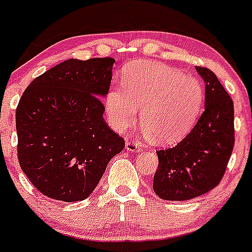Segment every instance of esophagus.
<instances>
[{
    "mask_svg": "<svg viewBox=\"0 0 252 252\" xmlns=\"http://www.w3.org/2000/svg\"><path fill=\"white\" fill-rule=\"evenodd\" d=\"M126 150L127 152H139L141 150V145H139V143H137V142H131V141H127L126 142Z\"/></svg>",
    "mask_w": 252,
    "mask_h": 252,
    "instance_id": "obj_1",
    "label": "esophagus"
}]
</instances>
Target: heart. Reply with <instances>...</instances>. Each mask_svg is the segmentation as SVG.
<instances>
[{
  "mask_svg": "<svg viewBox=\"0 0 252 252\" xmlns=\"http://www.w3.org/2000/svg\"><path fill=\"white\" fill-rule=\"evenodd\" d=\"M123 86L105 97L109 125L125 132L137 123L142 107V127L160 144L180 141L195 123L204 102L198 80L160 63L131 64L124 71Z\"/></svg>",
  "mask_w": 252,
  "mask_h": 252,
  "instance_id": "1",
  "label": "heart"
}]
</instances>
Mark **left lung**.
<instances>
[{
    "instance_id": "left-lung-1",
    "label": "left lung",
    "mask_w": 252,
    "mask_h": 252,
    "mask_svg": "<svg viewBox=\"0 0 252 252\" xmlns=\"http://www.w3.org/2000/svg\"><path fill=\"white\" fill-rule=\"evenodd\" d=\"M195 68L205 82V110L176 147L157 152L159 166L153 189L164 200H189L214 189L234 147L232 98L211 70Z\"/></svg>"
}]
</instances>
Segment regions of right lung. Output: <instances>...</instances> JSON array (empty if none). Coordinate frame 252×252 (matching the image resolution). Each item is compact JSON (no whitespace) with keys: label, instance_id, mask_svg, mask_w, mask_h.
I'll list each match as a JSON object with an SVG mask.
<instances>
[{"label":"right lung","instance_id":"obj_1","mask_svg":"<svg viewBox=\"0 0 252 252\" xmlns=\"http://www.w3.org/2000/svg\"><path fill=\"white\" fill-rule=\"evenodd\" d=\"M113 58L68 59L36 77L15 113L18 159L35 188L72 203L91 195L125 148L103 119Z\"/></svg>","mask_w":252,"mask_h":252}]
</instances>
